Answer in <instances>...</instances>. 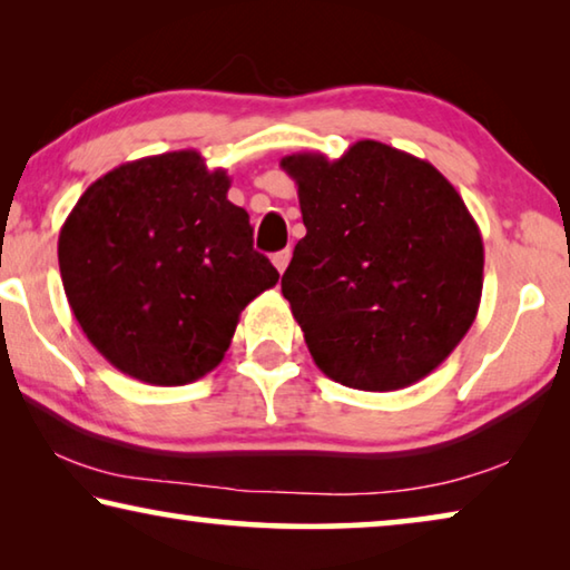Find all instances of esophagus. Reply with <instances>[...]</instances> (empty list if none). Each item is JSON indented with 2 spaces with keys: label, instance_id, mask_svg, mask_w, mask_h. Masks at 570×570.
I'll return each mask as SVG.
<instances>
[{
  "label": "esophagus",
  "instance_id": "34e87169",
  "mask_svg": "<svg viewBox=\"0 0 570 570\" xmlns=\"http://www.w3.org/2000/svg\"><path fill=\"white\" fill-rule=\"evenodd\" d=\"M288 258H292V250H288V248H284V250H276V254L272 256V262H274V266L278 268V274H284V272H286Z\"/></svg>",
  "mask_w": 570,
  "mask_h": 570
}]
</instances>
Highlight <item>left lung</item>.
<instances>
[{"instance_id":"left-lung-1","label":"left lung","mask_w":570,"mask_h":570,"mask_svg":"<svg viewBox=\"0 0 570 570\" xmlns=\"http://www.w3.org/2000/svg\"><path fill=\"white\" fill-rule=\"evenodd\" d=\"M282 168L306 226L282 292L316 366L364 392L428 377L480 306L485 254L465 200L428 160L377 140Z\"/></svg>"}]
</instances>
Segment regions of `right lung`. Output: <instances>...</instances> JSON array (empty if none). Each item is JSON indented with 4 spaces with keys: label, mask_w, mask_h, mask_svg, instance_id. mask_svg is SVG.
Instances as JSON below:
<instances>
[{
    "label": "right lung",
    "mask_w": 570,
    "mask_h": 570,
    "mask_svg": "<svg viewBox=\"0 0 570 570\" xmlns=\"http://www.w3.org/2000/svg\"><path fill=\"white\" fill-rule=\"evenodd\" d=\"M230 178L196 150L112 168L82 193L57 244L67 302L115 370L188 384L216 370L238 316L276 286Z\"/></svg>",
    "instance_id": "right-lung-1"
}]
</instances>
